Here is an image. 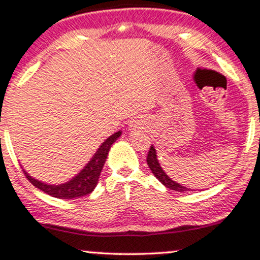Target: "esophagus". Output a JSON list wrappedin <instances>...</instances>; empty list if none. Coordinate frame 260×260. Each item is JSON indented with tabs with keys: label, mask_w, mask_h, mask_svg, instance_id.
<instances>
[{
	"label": "esophagus",
	"mask_w": 260,
	"mask_h": 260,
	"mask_svg": "<svg viewBox=\"0 0 260 260\" xmlns=\"http://www.w3.org/2000/svg\"><path fill=\"white\" fill-rule=\"evenodd\" d=\"M128 128H129L131 131L142 129V128H143V121H141V119H138V118H135L133 121L129 122V124H128Z\"/></svg>",
	"instance_id": "34e87169"
}]
</instances>
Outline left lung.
Returning a JSON list of instances; mask_svg holds the SVG:
<instances>
[{"label":"left lung","instance_id":"8db88e82","mask_svg":"<svg viewBox=\"0 0 260 260\" xmlns=\"http://www.w3.org/2000/svg\"><path fill=\"white\" fill-rule=\"evenodd\" d=\"M147 164H148V167L150 168V170H152L154 176H155V178L158 179V180L160 181L162 185H165V187H168V189L174 190V191H179V192H184V191L191 190V189H187V187L182 186V185L179 184V182H175L174 180H172V179L167 175V173H164V170H162L160 164H159L158 156H156V150L153 145L150 147L149 152H148Z\"/></svg>","mask_w":260,"mask_h":260}]
</instances>
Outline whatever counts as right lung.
I'll return each instance as SVG.
<instances>
[{
	"label": "right lung",
	"mask_w": 260,
	"mask_h": 260,
	"mask_svg": "<svg viewBox=\"0 0 260 260\" xmlns=\"http://www.w3.org/2000/svg\"><path fill=\"white\" fill-rule=\"evenodd\" d=\"M122 132L113 133L112 136H110L106 141L104 142L96 153L93 154L92 158L90 159V161L85 165L84 169L80 172L78 175L74 176L73 179L69 181L64 182L60 185H50L42 182L37 179L32 178L28 173H25V176L36 187H38L39 190L44 191L48 195L53 196L56 199H62V200H71L76 198H81V196L88 195L93 191L99 182V178L101 175V170L104 168L105 161H106L108 152L111 149V145H112L117 141L118 137H121Z\"/></svg>",
	"instance_id": "1"
}]
</instances>
